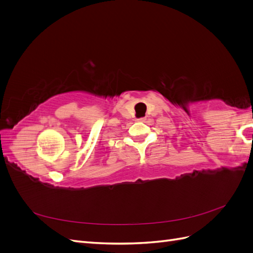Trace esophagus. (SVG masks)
Segmentation results:
<instances>
[{"mask_svg": "<svg viewBox=\"0 0 253 253\" xmlns=\"http://www.w3.org/2000/svg\"><path fill=\"white\" fill-rule=\"evenodd\" d=\"M137 121H144V118H138L137 119Z\"/></svg>", "mask_w": 253, "mask_h": 253, "instance_id": "esophagus-1", "label": "esophagus"}]
</instances>
